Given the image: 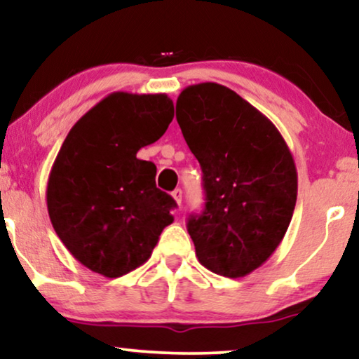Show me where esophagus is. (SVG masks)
<instances>
[{
	"label": "esophagus",
	"mask_w": 359,
	"mask_h": 359,
	"mask_svg": "<svg viewBox=\"0 0 359 359\" xmlns=\"http://www.w3.org/2000/svg\"><path fill=\"white\" fill-rule=\"evenodd\" d=\"M171 196L175 198L176 204H178V206H181V201H183V191H181L180 188H178V189H175L173 193H171Z\"/></svg>",
	"instance_id": "esophagus-1"
}]
</instances>
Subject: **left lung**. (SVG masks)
<instances>
[{
    "mask_svg": "<svg viewBox=\"0 0 359 359\" xmlns=\"http://www.w3.org/2000/svg\"><path fill=\"white\" fill-rule=\"evenodd\" d=\"M176 120L203 170L206 206L188 219L196 257L217 276H249L292 221L299 188L292 153L271 120L216 82L186 87Z\"/></svg>",
    "mask_w": 359,
    "mask_h": 359,
    "instance_id": "8db88e82",
    "label": "left lung"
}]
</instances>
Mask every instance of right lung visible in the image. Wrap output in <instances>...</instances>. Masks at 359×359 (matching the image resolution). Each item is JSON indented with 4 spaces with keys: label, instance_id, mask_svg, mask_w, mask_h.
<instances>
[{
    "label": "right lung",
    "instance_id": "1",
    "mask_svg": "<svg viewBox=\"0 0 359 359\" xmlns=\"http://www.w3.org/2000/svg\"><path fill=\"white\" fill-rule=\"evenodd\" d=\"M175 115L166 94L114 92L71 128L48 180L55 234L92 272L122 277L145 264L173 222L175 199L155 184L156 166L138 160Z\"/></svg>",
    "mask_w": 359,
    "mask_h": 359
}]
</instances>
